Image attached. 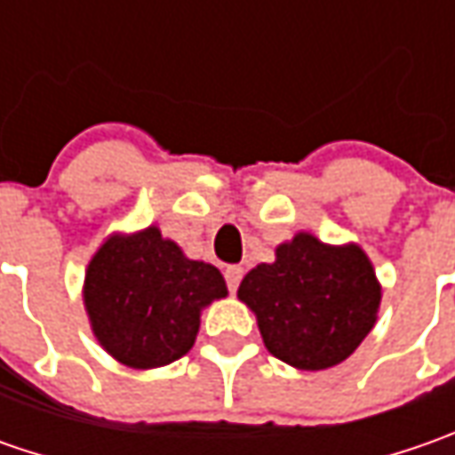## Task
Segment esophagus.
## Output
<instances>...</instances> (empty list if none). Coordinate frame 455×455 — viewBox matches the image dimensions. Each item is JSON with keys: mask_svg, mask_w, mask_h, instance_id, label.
Instances as JSON below:
<instances>
[{"mask_svg": "<svg viewBox=\"0 0 455 455\" xmlns=\"http://www.w3.org/2000/svg\"><path fill=\"white\" fill-rule=\"evenodd\" d=\"M240 278H243V268L240 266H228L225 268V281H228V289L233 291V293H235Z\"/></svg>", "mask_w": 455, "mask_h": 455, "instance_id": "34e87169", "label": "esophagus"}]
</instances>
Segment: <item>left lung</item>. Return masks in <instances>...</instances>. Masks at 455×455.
<instances>
[{"instance_id": "left-lung-1", "label": "left lung", "mask_w": 455, "mask_h": 455, "mask_svg": "<svg viewBox=\"0 0 455 455\" xmlns=\"http://www.w3.org/2000/svg\"><path fill=\"white\" fill-rule=\"evenodd\" d=\"M237 299L255 314L273 357L319 372L344 362L372 331L382 286L357 243L329 245L301 230L275 248L273 263L248 271Z\"/></svg>"}]
</instances>
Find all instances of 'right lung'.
I'll list each match as a JSON object with an SVG mask.
<instances>
[{"label":"right lung","instance_id":"add662e5","mask_svg":"<svg viewBox=\"0 0 455 455\" xmlns=\"http://www.w3.org/2000/svg\"><path fill=\"white\" fill-rule=\"evenodd\" d=\"M225 296L222 273L187 258L156 225L111 233L91 255L83 281L93 337L132 370L184 357L197 339L202 311Z\"/></svg>","mask_w":455,"mask_h":455}]
</instances>
